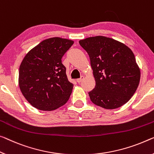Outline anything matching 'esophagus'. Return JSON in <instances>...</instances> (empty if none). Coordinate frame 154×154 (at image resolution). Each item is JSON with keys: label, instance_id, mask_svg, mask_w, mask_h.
<instances>
[{"label": "esophagus", "instance_id": "esophagus-1", "mask_svg": "<svg viewBox=\"0 0 154 154\" xmlns=\"http://www.w3.org/2000/svg\"><path fill=\"white\" fill-rule=\"evenodd\" d=\"M83 79H84V76H82H82L80 78V79H78L76 80V81H77L78 82H79V83H80V82H82V80H83Z\"/></svg>", "mask_w": 154, "mask_h": 154}]
</instances>
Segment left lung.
Listing matches in <instances>:
<instances>
[{
  "label": "left lung",
  "mask_w": 154,
  "mask_h": 154,
  "mask_svg": "<svg viewBox=\"0 0 154 154\" xmlns=\"http://www.w3.org/2000/svg\"><path fill=\"white\" fill-rule=\"evenodd\" d=\"M79 43L89 54L96 86L89 92L92 103L113 109L128 102L136 92L140 72L132 51L122 42L98 36Z\"/></svg>",
  "instance_id": "1"
}]
</instances>
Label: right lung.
Segmentation results:
<instances>
[{
	"label": "right lung",
	"instance_id": "obj_1",
	"mask_svg": "<svg viewBox=\"0 0 154 154\" xmlns=\"http://www.w3.org/2000/svg\"><path fill=\"white\" fill-rule=\"evenodd\" d=\"M73 44L71 40L51 38L40 42L23 58L18 84L33 107L52 111L69 100L74 85L67 79L61 59Z\"/></svg>",
	"mask_w": 154,
	"mask_h": 154
}]
</instances>
